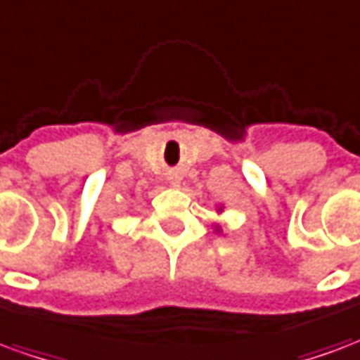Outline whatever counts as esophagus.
Returning <instances> with one entry per match:
<instances>
[{
  "label": "esophagus",
  "mask_w": 360,
  "mask_h": 360,
  "mask_svg": "<svg viewBox=\"0 0 360 360\" xmlns=\"http://www.w3.org/2000/svg\"><path fill=\"white\" fill-rule=\"evenodd\" d=\"M169 179H172V185H175V187L181 183V177H177V175H173V177H169Z\"/></svg>",
  "instance_id": "1"
}]
</instances>
